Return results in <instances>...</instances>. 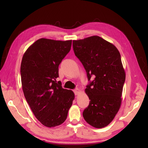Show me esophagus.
Segmentation results:
<instances>
[{"instance_id":"obj_1","label":"esophagus","mask_w":148,"mask_h":148,"mask_svg":"<svg viewBox=\"0 0 148 148\" xmlns=\"http://www.w3.org/2000/svg\"><path fill=\"white\" fill-rule=\"evenodd\" d=\"M73 91H74V93H75V95H78V94L79 93V92H80V90H79L78 88H76L75 89H74Z\"/></svg>"}]
</instances>
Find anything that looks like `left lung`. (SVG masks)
I'll list each match as a JSON object with an SVG mask.
<instances>
[{
  "instance_id": "obj_1",
  "label": "left lung",
  "mask_w": 148,
  "mask_h": 148,
  "mask_svg": "<svg viewBox=\"0 0 148 148\" xmlns=\"http://www.w3.org/2000/svg\"><path fill=\"white\" fill-rule=\"evenodd\" d=\"M73 48L89 81L85 92L90 101L83 118L93 127H105L113 120L122 102L125 72L120 52L114 44L97 36L73 40ZM92 76L95 78L90 82Z\"/></svg>"
}]
</instances>
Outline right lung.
Wrapping results in <instances>:
<instances>
[{"mask_svg":"<svg viewBox=\"0 0 148 148\" xmlns=\"http://www.w3.org/2000/svg\"><path fill=\"white\" fill-rule=\"evenodd\" d=\"M71 40L41 38L31 45L22 58V89L33 113L43 125L55 127L63 123L75 95L64 89L59 77V66L71 46Z\"/></svg>","mask_w":148,"mask_h":148,"instance_id":"obj_1","label":"right lung"}]
</instances>
